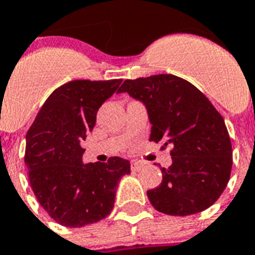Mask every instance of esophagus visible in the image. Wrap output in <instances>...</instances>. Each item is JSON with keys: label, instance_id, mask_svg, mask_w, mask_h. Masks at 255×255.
<instances>
[{"label": "esophagus", "instance_id": "1", "mask_svg": "<svg viewBox=\"0 0 255 255\" xmlns=\"http://www.w3.org/2000/svg\"><path fill=\"white\" fill-rule=\"evenodd\" d=\"M142 167H144V164L141 163V162H132L131 163L132 171H136V172H138V171L142 170Z\"/></svg>", "mask_w": 255, "mask_h": 255}]
</instances>
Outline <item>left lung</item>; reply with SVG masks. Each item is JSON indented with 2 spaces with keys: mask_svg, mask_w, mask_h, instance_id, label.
I'll use <instances>...</instances> for the list:
<instances>
[{
  "mask_svg": "<svg viewBox=\"0 0 255 255\" xmlns=\"http://www.w3.org/2000/svg\"><path fill=\"white\" fill-rule=\"evenodd\" d=\"M118 93L144 105L151 124L149 140L172 147V164L160 168L162 183L147 190L154 209L185 217L210 207L226 189L232 168L230 134L213 104L175 75L124 80Z\"/></svg>",
  "mask_w": 255,
  "mask_h": 255,
  "instance_id": "1",
  "label": "left lung"
}]
</instances>
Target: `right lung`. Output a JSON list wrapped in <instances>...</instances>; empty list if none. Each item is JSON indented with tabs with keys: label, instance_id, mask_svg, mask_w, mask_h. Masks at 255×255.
Wrapping results in <instances>:
<instances>
[{
	"label": "right lung",
	"instance_id": "1",
	"mask_svg": "<svg viewBox=\"0 0 255 255\" xmlns=\"http://www.w3.org/2000/svg\"><path fill=\"white\" fill-rule=\"evenodd\" d=\"M122 80H74L55 89L25 136V166L36 198L57 223L78 228L113 210L118 184L129 160L83 163L81 141L96 124L98 109Z\"/></svg>",
	"mask_w": 255,
	"mask_h": 255
}]
</instances>
